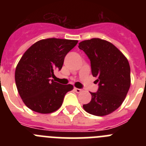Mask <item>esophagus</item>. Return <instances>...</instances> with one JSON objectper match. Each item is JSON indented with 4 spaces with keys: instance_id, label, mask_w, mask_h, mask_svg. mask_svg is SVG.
<instances>
[{
    "instance_id": "obj_1",
    "label": "esophagus",
    "mask_w": 146,
    "mask_h": 146,
    "mask_svg": "<svg viewBox=\"0 0 146 146\" xmlns=\"http://www.w3.org/2000/svg\"><path fill=\"white\" fill-rule=\"evenodd\" d=\"M74 91H75L77 93H80L82 91V88H74Z\"/></svg>"
}]
</instances>
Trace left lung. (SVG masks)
<instances>
[{
  "label": "left lung",
  "mask_w": 146,
  "mask_h": 146,
  "mask_svg": "<svg viewBox=\"0 0 146 146\" xmlns=\"http://www.w3.org/2000/svg\"><path fill=\"white\" fill-rule=\"evenodd\" d=\"M78 47L88 57L92 75L99 85L96 92H90L91 102L82 107L94 115H107L121 106L129 91L131 78L128 60L113 44L100 38L82 41Z\"/></svg>",
  "instance_id": "left-lung-1"
}]
</instances>
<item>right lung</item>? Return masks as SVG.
Instances as JSON below:
<instances>
[{
  "mask_svg": "<svg viewBox=\"0 0 146 146\" xmlns=\"http://www.w3.org/2000/svg\"><path fill=\"white\" fill-rule=\"evenodd\" d=\"M77 40L47 38L33 44L26 50L15 70L17 88L29 109L50 113L60 108L72 85H61L50 77L54 70H60L64 58L77 44Z\"/></svg>",
  "mask_w": 146,
  "mask_h": 146,
  "instance_id": "right-lung-1",
  "label": "right lung"
}]
</instances>
